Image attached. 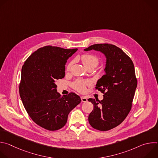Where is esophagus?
<instances>
[{"label":"esophagus","mask_w":158,"mask_h":158,"mask_svg":"<svg viewBox=\"0 0 158 158\" xmlns=\"http://www.w3.org/2000/svg\"><path fill=\"white\" fill-rule=\"evenodd\" d=\"M81 99L82 102H85L87 101V99L85 96H82V97L81 98Z\"/></svg>","instance_id":"34e87169"}]
</instances>
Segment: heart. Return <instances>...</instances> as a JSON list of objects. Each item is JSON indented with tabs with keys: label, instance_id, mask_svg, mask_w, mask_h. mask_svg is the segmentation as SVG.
<instances>
[{
	"label": "heart",
	"instance_id": "b5f03b06",
	"mask_svg": "<svg viewBox=\"0 0 158 158\" xmlns=\"http://www.w3.org/2000/svg\"><path fill=\"white\" fill-rule=\"evenodd\" d=\"M81 59L82 60L83 65L86 67L87 69L91 67H96L99 64L98 57L93 54H82L81 57ZM72 64H73V62H70L68 64L67 67V70L70 69ZM91 83H90L89 81L77 80L73 83V86L76 90H77V91L79 92H84L85 91L86 86L89 85Z\"/></svg>",
	"mask_w": 158,
	"mask_h": 158
}]
</instances>
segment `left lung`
I'll return each mask as SVG.
<instances>
[{"label":"left lung","mask_w":158,"mask_h":158,"mask_svg":"<svg viewBox=\"0 0 158 158\" xmlns=\"http://www.w3.org/2000/svg\"><path fill=\"white\" fill-rule=\"evenodd\" d=\"M94 50L106 57L105 74L99 79L96 89L104 94L101 101L89 98L94 109L88 117L93 128L106 131L119 125L127 117L137 87L134 66L122 49L109 44H97L84 49Z\"/></svg>","instance_id":"1"}]
</instances>
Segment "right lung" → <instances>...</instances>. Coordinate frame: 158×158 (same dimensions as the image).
I'll list each match as a JSON object with an SVG mask.
<instances>
[{"instance_id": "obj_1", "label": "right lung", "mask_w": 158, "mask_h": 158, "mask_svg": "<svg viewBox=\"0 0 158 158\" xmlns=\"http://www.w3.org/2000/svg\"><path fill=\"white\" fill-rule=\"evenodd\" d=\"M77 49L48 46L30 56L22 67L19 94L33 121L49 131L65 126L69 112L81 101L74 93L61 96L56 81L65 76L67 60Z\"/></svg>"}]
</instances>
